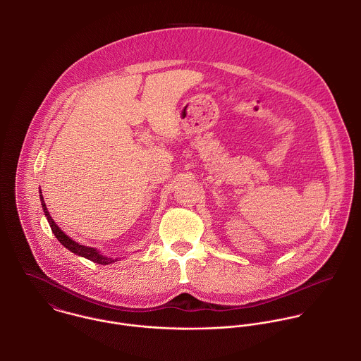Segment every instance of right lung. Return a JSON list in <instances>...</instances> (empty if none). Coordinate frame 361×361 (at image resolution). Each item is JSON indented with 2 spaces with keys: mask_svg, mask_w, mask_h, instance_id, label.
I'll list each match as a JSON object with an SVG mask.
<instances>
[{
  "mask_svg": "<svg viewBox=\"0 0 361 361\" xmlns=\"http://www.w3.org/2000/svg\"><path fill=\"white\" fill-rule=\"evenodd\" d=\"M40 193H42V192H40ZM40 200H42V207H43L44 215L47 216V221H49V224H50V226H51L52 233L55 235V238L59 240V243H61L63 247H66L69 252H72V253H75V255H78V256H80V257L87 258V259H90V261L97 262V264H102V265L111 264V262H114V261L118 259V258L114 259V258L105 257L104 255H100L94 247L83 246V245H80V243L72 240V239H71L68 235H65V233L59 229V226L54 222V219H52L51 215H50V212H49V209H47V207H46V203H44V200H43V196H42V195H40Z\"/></svg>",
  "mask_w": 361,
  "mask_h": 361,
  "instance_id": "add662e5",
  "label": "right lung"
}]
</instances>
